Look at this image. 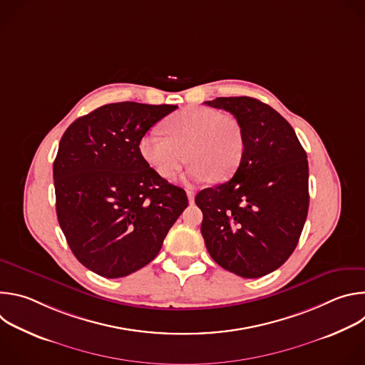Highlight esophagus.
<instances>
[{
  "mask_svg": "<svg viewBox=\"0 0 365 365\" xmlns=\"http://www.w3.org/2000/svg\"><path fill=\"white\" fill-rule=\"evenodd\" d=\"M186 195H187V199H189V203H193V202H195V193H193V190H190V189H187V190H186Z\"/></svg>",
  "mask_w": 365,
  "mask_h": 365,
  "instance_id": "34e87169",
  "label": "esophagus"
}]
</instances>
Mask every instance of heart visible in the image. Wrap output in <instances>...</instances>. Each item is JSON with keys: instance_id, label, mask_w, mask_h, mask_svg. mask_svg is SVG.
Here are the masks:
<instances>
[{"instance_id": "obj_1", "label": "heart", "mask_w": 365, "mask_h": 365, "mask_svg": "<svg viewBox=\"0 0 365 365\" xmlns=\"http://www.w3.org/2000/svg\"><path fill=\"white\" fill-rule=\"evenodd\" d=\"M165 137L148 133L138 141L144 163L159 178L172 180L186 159L187 176L195 180L224 182L238 170L245 150L240 120L214 108L185 107L162 123Z\"/></svg>"}]
</instances>
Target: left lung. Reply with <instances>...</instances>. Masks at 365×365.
I'll return each mask as SVG.
<instances>
[{
    "label": "left lung",
    "mask_w": 365,
    "mask_h": 365,
    "mask_svg": "<svg viewBox=\"0 0 365 365\" xmlns=\"http://www.w3.org/2000/svg\"><path fill=\"white\" fill-rule=\"evenodd\" d=\"M205 103L235 115L245 135L232 179L195 197L206 250L237 276H266L292 255L307 217L306 151L292 125L262 101L230 96Z\"/></svg>",
    "instance_id": "obj_1"
}]
</instances>
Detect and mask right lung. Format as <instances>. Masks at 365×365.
<instances>
[{"instance_id":"right-lung-1","label":"right lung","mask_w":365,"mask_h":365,"mask_svg":"<svg viewBox=\"0 0 365 365\" xmlns=\"http://www.w3.org/2000/svg\"><path fill=\"white\" fill-rule=\"evenodd\" d=\"M178 106L117 102L73 121L53 163L56 214L86 269L125 277L159 254L187 206L186 192L141 159L140 138Z\"/></svg>"}]
</instances>
